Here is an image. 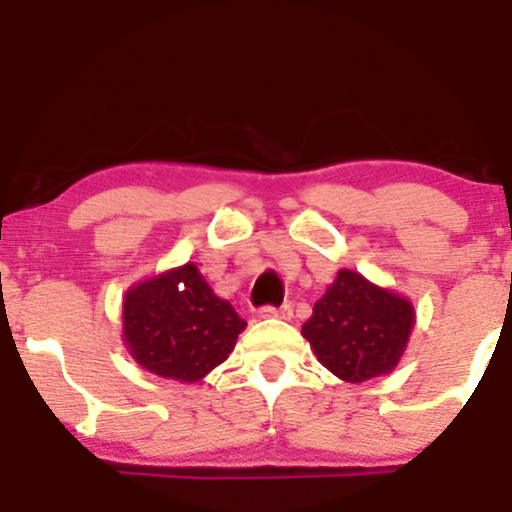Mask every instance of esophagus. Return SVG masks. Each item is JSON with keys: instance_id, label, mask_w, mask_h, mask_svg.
<instances>
[{"instance_id": "1", "label": "esophagus", "mask_w": 512, "mask_h": 512, "mask_svg": "<svg viewBox=\"0 0 512 512\" xmlns=\"http://www.w3.org/2000/svg\"><path fill=\"white\" fill-rule=\"evenodd\" d=\"M293 315L291 305H279V308H274V305H264L260 308V317H279V320H289Z\"/></svg>"}]
</instances>
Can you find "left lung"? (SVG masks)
I'll return each instance as SVG.
<instances>
[{
	"mask_svg": "<svg viewBox=\"0 0 512 512\" xmlns=\"http://www.w3.org/2000/svg\"><path fill=\"white\" fill-rule=\"evenodd\" d=\"M411 327L414 305L407 298L339 269L301 332L322 366L346 383H363L397 368Z\"/></svg>",
	"mask_w": 512,
	"mask_h": 512,
	"instance_id": "left-lung-1",
	"label": "left lung"
}]
</instances>
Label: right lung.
<instances>
[{
    "mask_svg": "<svg viewBox=\"0 0 512 512\" xmlns=\"http://www.w3.org/2000/svg\"><path fill=\"white\" fill-rule=\"evenodd\" d=\"M243 330V317L192 262L139 281L122 303V337L134 361L180 383H197L226 361Z\"/></svg>",
    "mask_w": 512,
    "mask_h": 512,
    "instance_id": "1",
    "label": "right lung"
}]
</instances>
